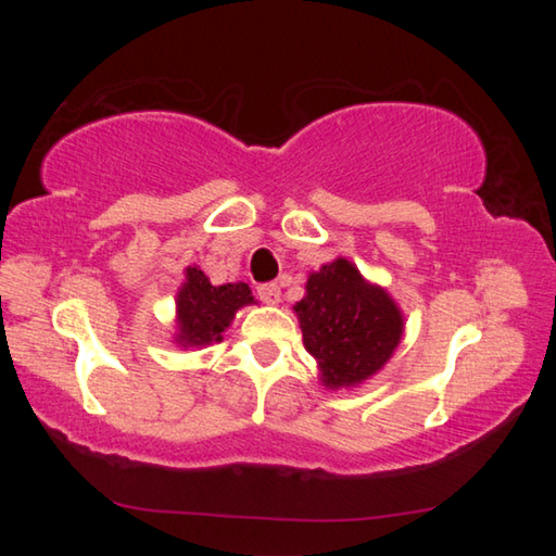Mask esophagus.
Wrapping results in <instances>:
<instances>
[{"mask_svg":"<svg viewBox=\"0 0 556 556\" xmlns=\"http://www.w3.org/2000/svg\"><path fill=\"white\" fill-rule=\"evenodd\" d=\"M257 296L265 301V304H279L281 289H279V285H275V281H267V285L257 287Z\"/></svg>","mask_w":556,"mask_h":556,"instance_id":"1","label":"esophagus"}]
</instances>
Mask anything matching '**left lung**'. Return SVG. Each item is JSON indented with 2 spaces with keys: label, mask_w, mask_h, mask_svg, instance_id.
<instances>
[{
  "label": "left lung",
  "mask_w": 556,
  "mask_h": 556,
  "mask_svg": "<svg viewBox=\"0 0 556 556\" xmlns=\"http://www.w3.org/2000/svg\"><path fill=\"white\" fill-rule=\"evenodd\" d=\"M294 312L306 351L316 357L328 390L357 388L372 378L404 333V316L394 299L365 281L345 257L312 271L306 296Z\"/></svg>",
  "instance_id": "1"
}]
</instances>
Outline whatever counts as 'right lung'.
<instances>
[{
	"label": "right lung",
	"instance_id": "1",
	"mask_svg": "<svg viewBox=\"0 0 556 556\" xmlns=\"http://www.w3.org/2000/svg\"><path fill=\"white\" fill-rule=\"evenodd\" d=\"M248 304H255V296L244 281L213 287L199 267H186V281L176 294V343L199 348L223 341L225 328Z\"/></svg>",
	"mask_w": 556,
	"mask_h": 556
}]
</instances>
